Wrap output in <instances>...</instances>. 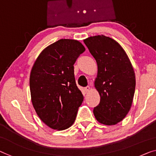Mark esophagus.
I'll return each instance as SVG.
<instances>
[{"label":"esophagus","mask_w":156,"mask_h":156,"mask_svg":"<svg viewBox=\"0 0 156 156\" xmlns=\"http://www.w3.org/2000/svg\"><path fill=\"white\" fill-rule=\"evenodd\" d=\"M85 92H89L90 90V86H87V87H85Z\"/></svg>","instance_id":"1"}]
</instances>
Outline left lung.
Listing matches in <instances>:
<instances>
[{"label": "left lung", "instance_id": "obj_1", "mask_svg": "<svg viewBox=\"0 0 156 156\" xmlns=\"http://www.w3.org/2000/svg\"><path fill=\"white\" fill-rule=\"evenodd\" d=\"M83 41L98 68L94 87L100 102L93 110L94 117L103 125H116L125 118L133 101L136 79L131 62L113 38L98 35Z\"/></svg>", "mask_w": 156, "mask_h": 156}]
</instances>
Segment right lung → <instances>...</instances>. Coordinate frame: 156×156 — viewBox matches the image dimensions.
<instances>
[{"mask_svg": "<svg viewBox=\"0 0 156 156\" xmlns=\"http://www.w3.org/2000/svg\"><path fill=\"white\" fill-rule=\"evenodd\" d=\"M85 50L78 41L60 39L44 49L32 67L29 78L32 104L40 119L53 129L70 127L83 103L73 64Z\"/></svg>", "mask_w": 156, "mask_h": 156, "instance_id": "1", "label": "right lung"}]
</instances>
